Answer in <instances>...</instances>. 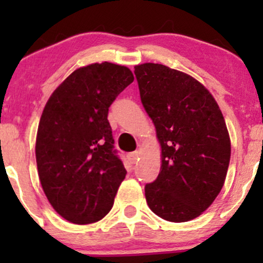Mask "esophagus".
<instances>
[{
	"label": "esophagus",
	"mask_w": 263,
	"mask_h": 263,
	"mask_svg": "<svg viewBox=\"0 0 263 263\" xmlns=\"http://www.w3.org/2000/svg\"><path fill=\"white\" fill-rule=\"evenodd\" d=\"M138 157H140V152H138V151H136V152L129 153V155L127 156V158H128V161L132 163V164H135L136 161L138 159Z\"/></svg>",
	"instance_id": "obj_1"
}]
</instances>
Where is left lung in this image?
<instances>
[{"label":"left lung","mask_w":263,"mask_h":263,"mask_svg":"<svg viewBox=\"0 0 263 263\" xmlns=\"http://www.w3.org/2000/svg\"><path fill=\"white\" fill-rule=\"evenodd\" d=\"M144 110L162 148L161 172L146 184L149 209L184 222L198 218L224 185L231 144L215 99L190 75L162 64L135 66Z\"/></svg>","instance_id":"8db88e82"}]
</instances>
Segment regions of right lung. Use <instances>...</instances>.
<instances>
[{
	"label": "right lung",
	"mask_w": 263,
	"mask_h": 263,
	"mask_svg": "<svg viewBox=\"0 0 263 263\" xmlns=\"http://www.w3.org/2000/svg\"><path fill=\"white\" fill-rule=\"evenodd\" d=\"M132 81L126 66L95 63L73 71L45 105L35 141L39 180L54 210L73 224L104 218L127 173L107 115Z\"/></svg>",
	"instance_id": "right-lung-1"
}]
</instances>
